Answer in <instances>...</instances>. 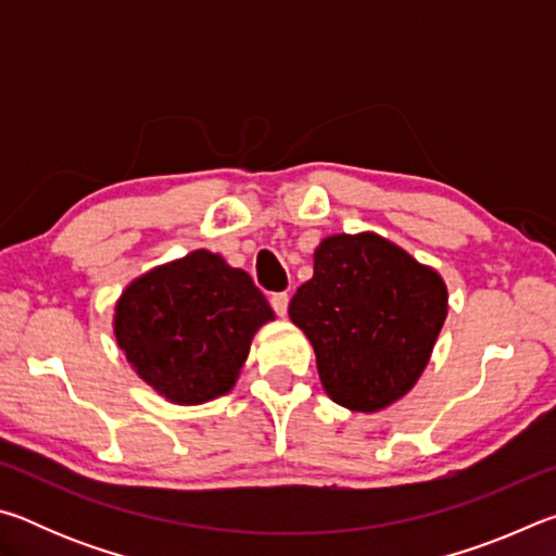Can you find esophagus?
I'll use <instances>...</instances> for the list:
<instances>
[{
    "label": "esophagus",
    "mask_w": 556,
    "mask_h": 556,
    "mask_svg": "<svg viewBox=\"0 0 556 556\" xmlns=\"http://www.w3.org/2000/svg\"><path fill=\"white\" fill-rule=\"evenodd\" d=\"M269 304L279 316H285L287 308H289V294H287V291H275V294L269 296Z\"/></svg>",
    "instance_id": "34e87169"
}]
</instances>
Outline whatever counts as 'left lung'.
I'll return each instance as SVG.
<instances>
[{"instance_id": "obj_1", "label": "left lung", "mask_w": 556, "mask_h": 556, "mask_svg": "<svg viewBox=\"0 0 556 556\" xmlns=\"http://www.w3.org/2000/svg\"><path fill=\"white\" fill-rule=\"evenodd\" d=\"M446 287L431 267L375 232L318 244L314 277L289 316L314 345L328 397L378 412L412 390L446 318Z\"/></svg>"}]
</instances>
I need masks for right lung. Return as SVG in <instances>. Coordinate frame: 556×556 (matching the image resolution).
Here are the masks:
<instances>
[{
	"label": "right lung",
	"instance_id": "add662e5",
	"mask_svg": "<svg viewBox=\"0 0 556 556\" xmlns=\"http://www.w3.org/2000/svg\"><path fill=\"white\" fill-rule=\"evenodd\" d=\"M275 318L248 271L195 250L125 289L115 336L139 378L166 400L201 404L238 380L250 341Z\"/></svg>",
	"mask_w": 556,
	"mask_h": 556
}]
</instances>
